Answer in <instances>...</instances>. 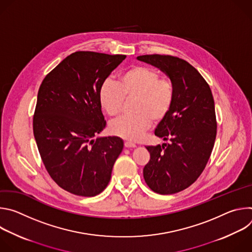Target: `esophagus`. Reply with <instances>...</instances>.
Masks as SVG:
<instances>
[{
    "mask_svg": "<svg viewBox=\"0 0 252 252\" xmlns=\"http://www.w3.org/2000/svg\"><path fill=\"white\" fill-rule=\"evenodd\" d=\"M125 147L126 148H135V143H133L131 141H126L125 142Z\"/></svg>",
    "mask_w": 252,
    "mask_h": 252,
    "instance_id": "1",
    "label": "esophagus"
}]
</instances>
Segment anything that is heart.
I'll list each match as a JSON object with an SVG mask.
<instances>
[{"instance_id":"b5f03b06","label":"heart","mask_w":252,"mask_h":252,"mask_svg":"<svg viewBox=\"0 0 252 252\" xmlns=\"http://www.w3.org/2000/svg\"><path fill=\"white\" fill-rule=\"evenodd\" d=\"M132 112L112 123L111 132L127 140L142 137L152 121H162L174 102L175 85L148 65H132L121 75L119 83L106 80L99 90V102L106 114L117 118L123 112L125 101L133 99Z\"/></svg>"}]
</instances>
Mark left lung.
Returning a JSON list of instances; mask_svg holds the SVG:
<instances>
[{
	"mask_svg": "<svg viewBox=\"0 0 252 252\" xmlns=\"http://www.w3.org/2000/svg\"><path fill=\"white\" fill-rule=\"evenodd\" d=\"M137 60L160 68L175 85L173 105L155 131L168 142L147 147L151 158L143 177L157 193H176L196 181L210 158L218 127L212 93L198 70L181 58L155 54Z\"/></svg>",
	"mask_w": 252,
	"mask_h": 252,
	"instance_id": "obj_1",
	"label": "left lung"
}]
</instances>
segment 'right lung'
Wrapping results in <instances>:
<instances>
[{"label":"right lung","mask_w":252,"mask_h":252,"mask_svg":"<svg viewBox=\"0 0 252 252\" xmlns=\"http://www.w3.org/2000/svg\"><path fill=\"white\" fill-rule=\"evenodd\" d=\"M126 58L80 51L63 60L43 80L32 130L43 163L63 189L94 196L110 183L124 148L118 136L93 139L106 125L99 90Z\"/></svg>","instance_id":"1"}]
</instances>
